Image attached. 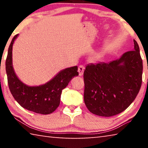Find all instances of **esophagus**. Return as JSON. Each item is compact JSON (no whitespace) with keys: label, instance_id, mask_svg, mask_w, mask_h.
<instances>
[{"label":"esophagus","instance_id":"1","mask_svg":"<svg viewBox=\"0 0 148 148\" xmlns=\"http://www.w3.org/2000/svg\"><path fill=\"white\" fill-rule=\"evenodd\" d=\"M85 67L83 66V65H80L78 67V72H79V76H82L84 74V71Z\"/></svg>","mask_w":148,"mask_h":148}]
</instances>
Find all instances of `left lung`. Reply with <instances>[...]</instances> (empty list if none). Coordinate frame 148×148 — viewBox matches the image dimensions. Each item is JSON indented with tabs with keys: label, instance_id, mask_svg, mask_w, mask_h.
Wrapping results in <instances>:
<instances>
[{
	"label": "left lung",
	"instance_id": "left-lung-1",
	"mask_svg": "<svg viewBox=\"0 0 148 148\" xmlns=\"http://www.w3.org/2000/svg\"><path fill=\"white\" fill-rule=\"evenodd\" d=\"M110 62L87 64L84 73V102L90 112L103 117L120 114L136 99L142 82L143 64L138 44Z\"/></svg>",
	"mask_w": 148,
	"mask_h": 148
}]
</instances>
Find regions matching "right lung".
I'll list each match as a JSON object with an SVG mask.
<instances>
[{
  "instance_id": "add662e5",
  "label": "right lung",
  "mask_w": 148,
  "mask_h": 148,
  "mask_svg": "<svg viewBox=\"0 0 148 148\" xmlns=\"http://www.w3.org/2000/svg\"><path fill=\"white\" fill-rule=\"evenodd\" d=\"M16 34L12 40L6 60V71L10 91L15 100L24 108L40 114H49L60 104L61 95L72 77L78 76L77 66L60 71L53 79L39 86H28L17 77L12 65V46Z\"/></svg>"
}]
</instances>
